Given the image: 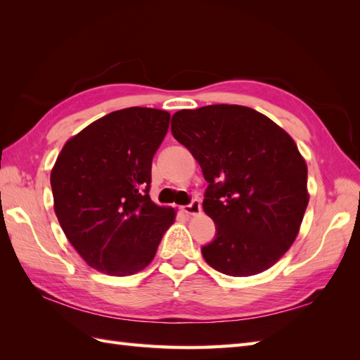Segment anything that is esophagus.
<instances>
[{
    "label": "esophagus",
    "mask_w": 360,
    "mask_h": 360,
    "mask_svg": "<svg viewBox=\"0 0 360 360\" xmlns=\"http://www.w3.org/2000/svg\"><path fill=\"white\" fill-rule=\"evenodd\" d=\"M182 210H184L187 215H198V213L201 212V202H200V200H193L190 204L184 205Z\"/></svg>",
    "instance_id": "34e87169"
}]
</instances>
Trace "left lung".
<instances>
[{"label":"left lung","mask_w":360,"mask_h":360,"mask_svg":"<svg viewBox=\"0 0 360 360\" xmlns=\"http://www.w3.org/2000/svg\"><path fill=\"white\" fill-rule=\"evenodd\" d=\"M172 134L209 182L202 209L217 233L201 248L205 262L231 277L269 269L294 243L309 201L307 162L292 137L240 105L181 110Z\"/></svg>","instance_id":"1"}]
</instances>
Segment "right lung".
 <instances>
[{
	"instance_id": "right-lung-1",
	"label": "right lung",
	"mask_w": 360,
	"mask_h": 360,
	"mask_svg": "<svg viewBox=\"0 0 360 360\" xmlns=\"http://www.w3.org/2000/svg\"><path fill=\"white\" fill-rule=\"evenodd\" d=\"M170 114L125 108L106 114L65 143L51 173L53 210L66 238L103 274L133 275L155 258L174 210L148 195L151 162Z\"/></svg>"
}]
</instances>
